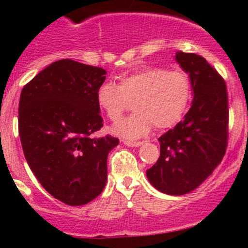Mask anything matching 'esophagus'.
Returning <instances> with one entry per match:
<instances>
[{"mask_svg":"<svg viewBox=\"0 0 248 248\" xmlns=\"http://www.w3.org/2000/svg\"><path fill=\"white\" fill-rule=\"evenodd\" d=\"M122 142H124L126 146H132V147H137V146H140V145L142 144L141 141H131V140H122Z\"/></svg>","mask_w":248,"mask_h":248,"instance_id":"obj_1","label":"esophagus"}]
</instances>
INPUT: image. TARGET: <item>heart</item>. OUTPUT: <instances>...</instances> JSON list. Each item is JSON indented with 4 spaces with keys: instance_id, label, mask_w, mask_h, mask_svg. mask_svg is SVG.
<instances>
[{
    "instance_id": "heart-1",
    "label": "heart",
    "mask_w": 248,
    "mask_h": 248,
    "mask_svg": "<svg viewBox=\"0 0 248 248\" xmlns=\"http://www.w3.org/2000/svg\"><path fill=\"white\" fill-rule=\"evenodd\" d=\"M192 97V82L182 69L144 66L119 78L117 86L104 82L97 90L99 109L112 122L121 117L133 101L134 114L115 127V133L124 138H139L154 126L166 129L176 124L186 112Z\"/></svg>"
}]
</instances>
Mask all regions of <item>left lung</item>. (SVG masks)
<instances>
[{
    "mask_svg": "<svg viewBox=\"0 0 248 248\" xmlns=\"http://www.w3.org/2000/svg\"><path fill=\"white\" fill-rule=\"evenodd\" d=\"M194 98L185 119L159 137L161 155L146 170L152 186L171 196L196 189L219 164L228 145V92L224 79L202 56L177 52Z\"/></svg>",
    "mask_w": 248,
    "mask_h": 248,
    "instance_id": "left-lung-1",
    "label": "left lung"
}]
</instances>
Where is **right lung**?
Listing matches in <instances>:
<instances>
[{
  "label": "right lung",
  "instance_id": "1",
  "mask_svg": "<svg viewBox=\"0 0 248 248\" xmlns=\"http://www.w3.org/2000/svg\"><path fill=\"white\" fill-rule=\"evenodd\" d=\"M103 68L73 60L54 62L21 91L19 136L25 158L42 186L72 206L93 201L107 184L111 136L92 138L103 127L97 90Z\"/></svg>",
  "mask_w": 248,
  "mask_h": 248
}]
</instances>
